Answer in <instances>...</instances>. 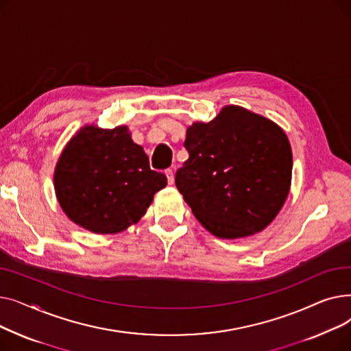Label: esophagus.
<instances>
[{
	"mask_svg": "<svg viewBox=\"0 0 351 351\" xmlns=\"http://www.w3.org/2000/svg\"><path fill=\"white\" fill-rule=\"evenodd\" d=\"M165 175H166V178H168V183H169V185H173V182H175L173 171H172V169H166V171H165Z\"/></svg>",
	"mask_w": 351,
	"mask_h": 351,
	"instance_id": "esophagus-1",
	"label": "esophagus"
}]
</instances>
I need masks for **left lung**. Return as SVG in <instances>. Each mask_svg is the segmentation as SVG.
<instances>
[{
  "mask_svg": "<svg viewBox=\"0 0 351 351\" xmlns=\"http://www.w3.org/2000/svg\"><path fill=\"white\" fill-rule=\"evenodd\" d=\"M189 159L176 188L200 225L220 239L266 229L290 192L293 155L283 129L252 110L226 105L210 122L186 129Z\"/></svg>",
  "mask_w": 351,
  "mask_h": 351,
  "instance_id": "obj_1",
  "label": "left lung"
}]
</instances>
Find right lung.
I'll return each instance as SVG.
<instances>
[{
	"instance_id": "add662e5",
	"label": "right lung",
	"mask_w": 351,
	"mask_h": 351,
	"mask_svg": "<svg viewBox=\"0 0 351 351\" xmlns=\"http://www.w3.org/2000/svg\"><path fill=\"white\" fill-rule=\"evenodd\" d=\"M168 179L151 169L128 126H82L53 171L58 204L73 223L98 234L123 232L146 213Z\"/></svg>"
}]
</instances>
